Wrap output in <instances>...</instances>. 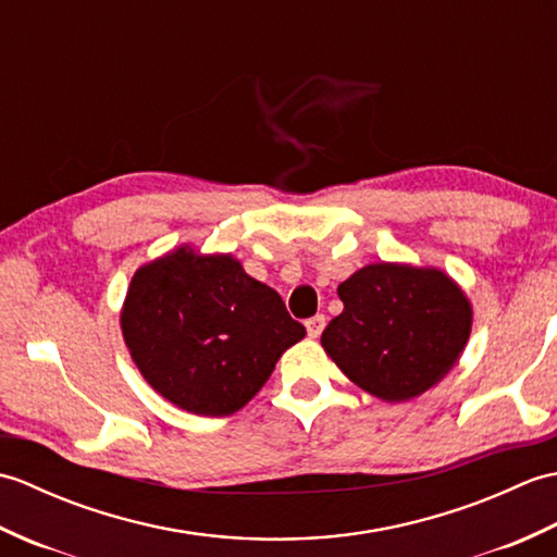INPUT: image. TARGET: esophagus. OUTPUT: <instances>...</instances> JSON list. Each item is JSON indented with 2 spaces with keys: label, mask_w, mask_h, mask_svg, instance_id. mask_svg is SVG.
I'll use <instances>...</instances> for the list:
<instances>
[{
  "label": "esophagus",
  "mask_w": 557,
  "mask_h": 557,
  "mask_svg": "<svg viewBox=\"0 0 557 557\" xmlns=\"http://www.w3.org/2000/svg\"><path fill=\"white\" fill-rule=\"evenodd\" d=\"M323 327H325V315L323 313H315L313 318H309V321H306V330H309V337H321Z\"/></svg>",
  "instance_id": "obj_1"
}]
</instances>
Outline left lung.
I'll return each instance as SVG.
<instances>
[{
  "label": "left lung",
  "instance_id": "left-lung-1",
  "mask_svg": "<svg viewBox=\"0 0 557 557\" xmlns=\"http://www.w3.org/2000/svg\"><path fill=\"white\" fill-rule=\"evenodd\" d=\"M337 294L345 311L323 330V347L351 383L381 399L425 393L469 339V301L441 270L366 265Z\"/></svg>",
  "mask_w": 557,
  "mask_h": 557
}]
</instances>
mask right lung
<instances>
[{"mask_svg":"<svg viewBox=\"0 0 557 557\" xmlns=\"http://www.w3.org/2000/svg\"><path fill=\"white\" fill-rule=\"evenodd\" d=\"M122 330L146 381L198 417L239 411L306 335L280 294L232 256L186 248L136 272Z\"/></svg>","mask_w":557,"mask_h":557,"instance_id":"obj_1","label":"right lung"}]
</instances>
